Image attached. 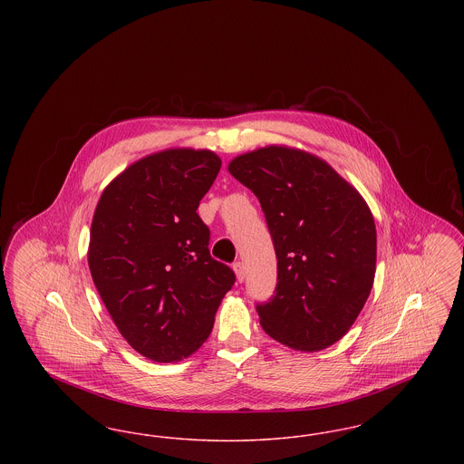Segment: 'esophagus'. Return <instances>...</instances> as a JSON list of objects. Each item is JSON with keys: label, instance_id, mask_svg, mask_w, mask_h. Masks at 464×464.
Returning <instances> with one entry per match:
<instances>
[{"label": "esophagus", "instance_id": "34e87169", "mask_svg": "<svg viewBox=\"0 0 464 464\" xmlns=\"http://www.w3.org/2000/svg\"><path fill=\"white\" fill-rule=\"evenodd\" d=\"M233 269H235V273H237V280L242 284L243 280H245V266L238 261V263L233 265Z\"/></svg>", "mask_w": 464, "mask_h": 464}]
</instances>
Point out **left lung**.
I'll return each mask as SVG.
<instances>
[{"instance_id":"8db88e82","label":"left lung","mask_w":464,"mask_h":464,"mask_svg":"<svg viewBox=\"0 0 464 464\" xmlns=\"http://www.w3.org/2000/svg\"><path fill=\"white\" fill-rule=\"evenodd\" d=\"M229 174L261 203L275 245V295L257 304L267 335L301 352L339 341L375 275V224L352 184L316 156L267 146L237 156Z\"/></svg>"}]
</instances>
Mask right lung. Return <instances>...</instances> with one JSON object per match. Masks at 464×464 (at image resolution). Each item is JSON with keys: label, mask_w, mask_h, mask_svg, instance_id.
<instances>
[{"label": "right lung", "mask_w": 464, "mask_h": 464, "mask_svg": "<svg viewBox=\"0 0 464 464\" xmlns=\"http://www.w3.org/2000/svg\"><path fill=\"white\" fill-rule=\"evenodd\" d=\"M219 170L212 151L167 150L132 163L97 203L92 280L120 334L153 362L195 353L237 280L210 256V229L197 214Z\"/></svg>", "instance_id": "obj_1"}]
</instances>
